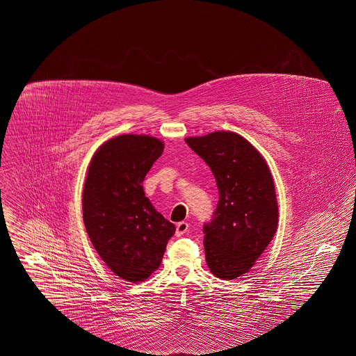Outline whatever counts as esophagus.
Returning a JSON list of instances; mask_svg holds the SVG:
<instances>
[{"label": "esophagus", "instance_id": "1", "mask_svg": "<svg viewBox=\"0 0 356 356\" xmlns=\"http://www.w3.org/2000/svg\"><path fill=\"white\" fill-rule=\"evenodd\" d=\"M188 228H189V224L186 221L177 222V225H176V236H183L186 231H188Z\"/></svg>", "mask_w": 356, "mask_h": 356}]
</instances>
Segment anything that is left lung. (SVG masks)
I'll return each instance as SVG.
<instances>
[{
	"label": "left lung",
	"instance_id": "obj_1",
	"mask_svg": "<svg viewBox=\"0 0 356 356\" xmlns=\"http://www.w3.org/2000/svg\"><path fill=\"white\" fill-rule=\"evenodd\" d=\"M186 143L212 170L219 203L204 224L209 271L232 280L251 270L277 229V202L271 172L263 156L235 132L186 137Z\"/></svg>",
	"mask_w": 356,
	"mask_h": 356
}]
</instances>
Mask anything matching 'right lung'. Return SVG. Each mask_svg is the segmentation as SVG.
<instances>
[{"instance_id":"obj_1","label":"right lung","mask_w":356,"mask_h":356,"mask_svg":"<svg viewBox=\"0 0 356 356\" xmlns=\"http://www.w3.org/2000/svg\"><path fill=\"white\" fill-rule=\"evenodd\" d=\"M164 143L121 135L93 154L83 192L84 224L102 261L121 279L137 283L156 271L176 228L154 209L143 189Z\"/></svg>"}]
</instances>
